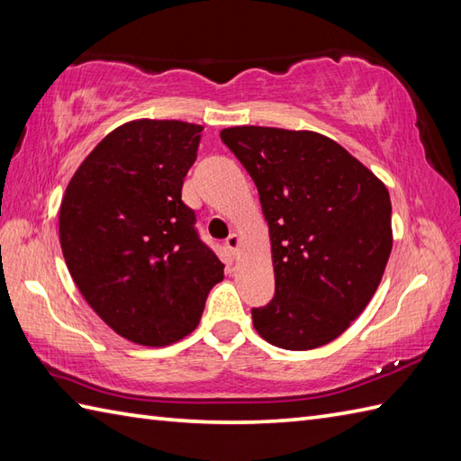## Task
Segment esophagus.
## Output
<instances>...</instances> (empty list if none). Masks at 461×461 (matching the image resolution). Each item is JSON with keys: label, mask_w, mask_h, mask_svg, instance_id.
<instances>
[{"label": "esophagus", "mask_w": 461, "mask_h": 461, "mask_svg": "<svg viewBox=\"0 0 461 461\" xmlns=\"http://www.w3.org/2000/svg\"><path fill=\"white\" fill-rule=\"evenodd\" d=\"M240 246H241V238L238 236V233H231V236H230L228 240H225V248L230 249L231 256H238Z\"/></svg>", "instance_id": "obj_1"}]
</instances>
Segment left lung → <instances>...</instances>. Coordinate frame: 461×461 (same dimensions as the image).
Segmentation results:
<instances>
[{
    "label": "left lung",
    "instance_id": "obj_1",
    "mask_svg": "<svg viewBox=\"0 0 461 461\" xmlns=\"http://www.w3.org/2000/svg\"><path fill=\"white\" fill-rule=\"evenodd\" d=\"M220 136L256 182L269 228L276 297L251 309L253 327L279 348L327 345L365 311L384 276L388 188L325 134L231 126Z\"/></svg>",
    "mask_w": 461,
    "mask_h": 461
}]
</instances>
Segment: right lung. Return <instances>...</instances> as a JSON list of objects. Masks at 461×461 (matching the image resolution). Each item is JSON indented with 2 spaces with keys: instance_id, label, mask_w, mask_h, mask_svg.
Wrapping results in <instances>:
<instances>
[{
  "instance_id": "obj_1",
  "label": "right lung",
  "mask_w": 461,
  "mask_h": 461,
  "mask_svg": "<svg viewBox=\"0 0 461 461\" xmlns=\"http://www.w3.org/2000/svg\"><path fill=\"white\" fill-rule=\"evenodd\" d=\"M203 126L139 119L95 146L59 210L68 273L116 335L166 347L198 327L223 263L194 231L182 184Z\"/></svg>"
}]
</instances>
